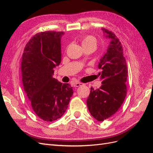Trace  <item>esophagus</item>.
I'll list each match as a JSON object with an SVG mask.
<instances>
[{"mask_svg":"<svg viewBox=\"0 0 153 153\" xmlns=\"http://www.w3.org/2000/svg\"><path fill=\"white\" fill-rule=\"evenodd\" d=\"M82 85H83V84L80 82H75V84H74V87H80Z\"/></svg>","mask_w":153,"mask_h":153,"instance_id":"esophagus-1","label":"esophagus"}]
</instances>
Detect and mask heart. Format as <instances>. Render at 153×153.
Listing matches in <instances>:
<instances>
[{
  "label": "heart",
  "instance_id": "b5f03b06",
  "mask_svg": "<svg viewBox=\"0 0 153 153\" xmlns=\"http://www.w3.org/2000/svg\"><path fill=\"white\" fill-rule=\"evenodd\" d=\"M81 43L83 47H87L89 46H95L96 45V39L92 36L87 35L83 37L81 39Z\"/></svg>",
  "mask_w": 153,
  "mask_h": 153
}]
</instances>
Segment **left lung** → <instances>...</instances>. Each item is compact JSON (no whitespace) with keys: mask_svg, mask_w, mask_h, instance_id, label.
<instances>
[{"mask_svg":"<svg viewBox=\"0 0 153 153\" xmlns=\"http://www.w3.org/2000/svg\"><path fill=\"white\" fill-rule=\"evenodd\" d=\"M106 38L111 39L106 52L100 59L98 75L101 86L94 90L91 88L87 105L92 117L103 121L113 115L121 107L126 96L127 64L121 43L112 32L102 29Z\"/></svg>","mask_w":153,"mask_h":153,"instance_id":"1","label":"left lung"}]
</instances>
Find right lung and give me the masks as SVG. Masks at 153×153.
I'll list each match as a JSON object with an SVG mask.
<instances>
[{"instance_id": "right-lung-1", "label": "right lung", "mask_w": 153, "mask_h": 153, "mask_svg": "<svg viewBox=\"0 0 153 153\" xmlns=\"http://www.w3.org/2000/svg\"><path fill=\"white\" fill-rule=\"evenodd\" d=\"M63 32L46 31L34 35L25 45L21 64L22 82L32 109L43 121L52 122L66 112L73 87L53 78L61 62Z\"/></svg>"}]
</instances>
